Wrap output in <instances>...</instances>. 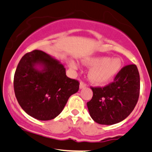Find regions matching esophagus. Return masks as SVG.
Segmentation results:
<instances>
[{
    "mask_svg": "<svg viewBox=\"0 0 152 152\" xmlns=\"http://www.w3.org/2000/svg\"><path fill=\"white\" fill-rule=\"evenodd\" d=\"M86 86H87V84H86L85 83H84V82H83V81H81L80 84H79V88L83 89V88H84V87H85Z\"/></svg>",
    "mask_w": 152,
    "mask_h": 152,
    "instance_id": "esophagus-1",
    "label": "esophagus"
}]
</instances>
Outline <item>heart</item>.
Returning a JSON list of instances; mask_svg holds the SVG:
<instances>
[{
	"label": "heart",
	"mask_w": 152,
	"mask_h": 152,
	"mask_svg": "<svg viewBox=\"0 0 152 152\" xmlns=\"http://www.w3.org/2000/svg\"><path fill=\"white\" fill-rule=\"evenodd\" d=\"M82 63L87 67H92L88 72V79L90 82L95 85H104L118 74L122 68V61L119 58L110 59L108 57H85L81 60ZM68 65L71 69L76 71L79 65L73 59H68Z\"/></svg>",
	"instance_id": "b5f03b06"
}]
</instances>
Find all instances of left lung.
I'll use <instances>...</instances> for the list:
<instances>
[{"label":"left lung","instance_id":"left-lung-1","mask_svg":"<svg viewBox=\"0 0 152 152\" xmlns=\"http://www.w3.org/2000/svg\"><path fill=\"white\" fill-rule=\"evenodd\" d=\"M93 96L87 103L92 119L100 124H116L133 111L140 92L139 72L135 65L124 67L106 87H92Z\"/></svg>","mask_w":152,"mask_h":152}]
</instances>
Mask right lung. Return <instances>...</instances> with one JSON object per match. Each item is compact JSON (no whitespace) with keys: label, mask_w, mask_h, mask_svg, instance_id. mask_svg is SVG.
I'll use <instances>...</instances> for the list:
<instances>
[{"label":"right lung","mask_w":152,"mask_h":152,"mask_svg":"<svg viewBox=\"0 0 152 152\" xmlns=\"http://www.w3.org/2000/svg\"><path fill=\"white\" fill-rule=\"evenodd\" d=\"M19 104L25 112L41 121L57 117L68 98L79 89V81L66 76L64 65L40 50L25 54L14 78Z\"/></svg>","instance_id":"obj_1"}]
</instances>
